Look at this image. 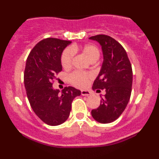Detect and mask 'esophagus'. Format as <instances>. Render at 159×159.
Returning a JSON list of instances; mask_svg holds the SVG:
<instances>
[{
  "label": "esophagus",
  "instance_id": "34e87169",
  "mask_svg": "<svg viewBox=\"0 0 159 159\" xmlns=\"http://www.w3.org/2000/svg\"><path fill=\"white\" fill-rule=\"evenodd\" d=\"M91 94L90 91L86 90H81V95L82 96H90Z\"/></svg>",
  "mask_w": 159,
  "mask_h": 159
}]
</instances>
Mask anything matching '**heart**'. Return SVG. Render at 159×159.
I'll list each match as a JSON object with an SVG mask.
<instances>
[{
  "label": "heart",
  "mask_w": 159,
  "mask_h": 159,
  "mask_svg": "<svg viewBox=\"0 0 159 159\" xmlns=\"http://www.w3.org/2000/svg\"><path fill=\"white\" fill-rule=\"evenodd\" d=\"M78 49L86 55L91 62H96L100 57V51L96 45L87 44L83 46L78 47L77 45H72L71 48H66L61 55V64L63 68L67 69L72 66L75 52ZM91 75L88 72L82 71H75L69 75V81L72 85L77 87H84L87 85Z\"/></svg>",
  "instance_id": "heart-1"
}]
</instances>
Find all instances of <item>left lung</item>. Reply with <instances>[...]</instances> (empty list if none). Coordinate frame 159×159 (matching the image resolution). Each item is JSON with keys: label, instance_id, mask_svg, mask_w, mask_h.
I'll use <instances>...</instances> for the list:
<instances>
[{"label": "left lung", "instance_id": "obj_1", "mask_svg": "<svg viewBox=\"0 0 159 159\" xmlns=\"http://www.w3.org/2000/svg\"><path fill=\"white\" fill-rule=\"evenodd\" d=\"M102 45L104 61L93 89L101 92L100 105L91 111L98 123H110L116 120L126 107L132 86V69L127 53L120 43L111 36L99 34L90 37Z\"/></svg>", "mask_w": 159, "mask_h": 159}]
</instances>
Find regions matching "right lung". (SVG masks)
<instances>
[{
	"instance_id": "1",
	"label": "right lung",
	"mask_w": 159,
	"mask_h": 159,
	"mask_svg": "<svg viewBox=\"0 0 159 159\" xmlns=\"http://www.w3.org/2000/svg\"><path fill=\"white\" fill-rule=\"evenodd\" d=\"M71 43L46 38L39 42L27 57L24 73L27 98L38 117L49 125L64 123L72 101L81 95V91L72 87H66L61 93L52 86L56 75L62 71V52Z\"/></svg>"
}]
</instances>
